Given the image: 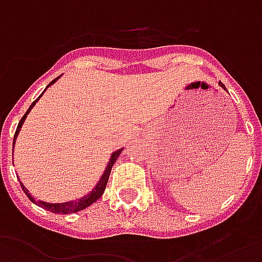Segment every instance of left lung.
<instances>
[{
	"instance_id": "left-lung-1",
	"label": "left lung",
	"mask_w": 262,
	"mask_h": 262,
	"mask_svg": "<svg viewBox=\"0 0 262 262\" xmlns=\"http://www.w3.org/2000/svg\"><path fill=\"white\" fill-rule=\"evenodd\" d=\"M221 86H222V88H223V85H221Z\"/></svg>"
}]
</instances>
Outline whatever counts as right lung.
I'll use <instances>...</instances> for the list:
<instances>
[{
    "mask_svg": "<svg viewBox=\"0 0 262 262\" xmlns=\"http://www.w3.org/2000/svg\"><path fill=\"white\" fill-rule=\"evenodd\" d=\"M60 79V76L58 78H55L54 81H51L49 85H47V88L51 86L53 83H55V82ZM46 88V89H47ZM45 89V92H46ZM43 92V93H45ZM43 93L40 95L36 100H34L32 104H30V107L28 108V112L25 113V116L22 118H20V121H19L18 124V128H16V131H15V135H13V146H15V142H16V138H18L19 135V131H20V128H22V125H24L25 120H26V117H28V114L30 113V110L34 107V104L39 102V99L41 96H43ZM124 148H121V149H117L114 150L112 154V156H110V159H108L107 162V166H106V169H104V171H103V174L100 176V179H99V181L96 183V186L92 188L91 192H88L86 195L81 196V198H78V200H74V201H68V202H46V201H36L33 196L30 195L29 194V190L26 188V187L24 186V183L19 180V183H20V187H22V190H24V192L26 194V196L29 198L30 201L33 202V204H36L37 207L40 208H45V209H47V211H51L54 212V213H75V212H79L82 211V209H85V208L91 207L93 202H96L100 196L103 195V192H104V188H106V186H107V181H108V176H110V171H112V167L113 165L116 163V160H117V158L120 156V154L123 152ZM16 177L19 179V176L16 174Z\"/></svg>",
    "mask_w": 262,
    "mask_h": 262,
    "instance_id": "right-lung-1",
    "label": "right lung"
}]
</instances>
